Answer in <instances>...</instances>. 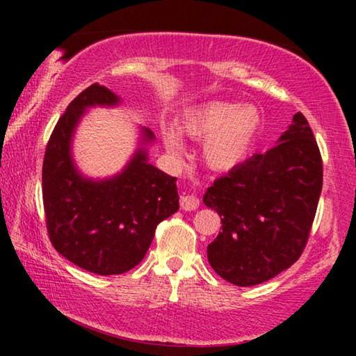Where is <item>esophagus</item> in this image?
<instances>
[{"instance_id": "obj_1", "label": "esophagus", "mask_w": 356, "mask_h": 356, "mask_svg": "<svg viewBox=\"0 0 356 356\" xmlns=\"http://www.w3.org/2000/svg\"><path fill=\"white\" fill-rule=\"evenodd\" d=\"M179 206H181L183 211H196L199 207V199L194 194H188V196H181L179 199Z\"/></svg>"}]
</instances>
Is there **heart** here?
<instances>
[{"mask_svg": "<svg viewBox=\"0 0 356 356\" xmlns=\"http://www.w3.org/2000/svg\"><path fill=\"white\" fill-rule=\"evenodd\" d=\"M262 128V115L256 105L211 100L191 106L181 116L179 129L193 139H204L201 160L212 172H230L254 149ZM178 129L163 131V144L170 154H183L184 140Z\"/></svg>", "mask_w": 356, "mask_h": 356, "instance_id": "heart-1", "label": "heart"}]
</instances>
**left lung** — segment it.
<instances>
[{"label": "left lung", "instance_id": "1", "mask_svg": "<svg viewBox=\"0 0 356 356\" xmlns=\"http://www.w3.org/2000/svg\"><path fill=\"white\" fill-rule=\"evenodd\" d=\"M275 144L218 178L202 197L222 220V232L207 246L209 264L238 286L289 269L301 256L318 209L323 162L300 111Z\"/></svg>", "mask_w": 356, "mask_h": 356}]
</instances>
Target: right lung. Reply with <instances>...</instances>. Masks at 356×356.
<instances>
[{
  "label": "right lung",
  "instance_id": "1",
  "mask_svg": "<svg viewBox=\"0 0 356 356\" xmlns=\"http://www.w3.org/2000/svg\"><path fill=\"white\" fill-rule=\"evenodd\" d=\"M123 104L108 87L92 84L67 105L48 140L42 170L43 207L51 245L72 264L99 275L124 274L144 259L155 228L179 209L177 178L149 162L155 136L138 128V147L118 173L90 178L72 144L90 108Z\"/></svg>",
  "mask_w": 356,
  "mask_h": 356
}]
</instances>
